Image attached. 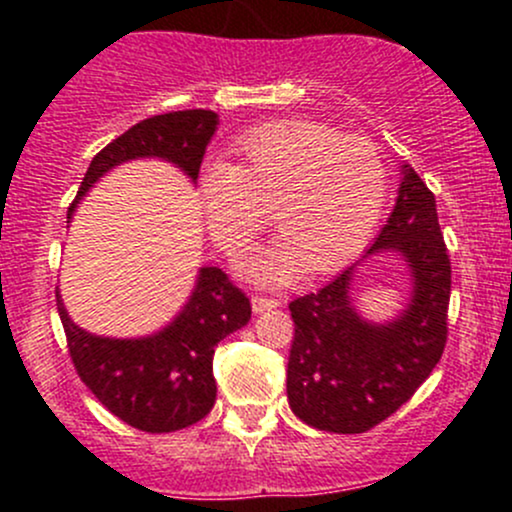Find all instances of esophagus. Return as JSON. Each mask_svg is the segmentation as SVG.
Returning <instances> with one entry per match:
<instances>
[{"mask_svg":"<svg viewBox=\"0 0 512 512\" xmlns=\"http://www.w3.org/2000/svg\"><path fill=\"white\" fill-rule=\"evenodd\" d=\"M277 304L280 302L275 297H252V312H267V309H275Z\"/></svg>","mask_w":512,"mask_h":512,"instance_id":"1","label":"esophagus"}]
</instances>
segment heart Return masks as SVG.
<instances>
[{"label": "heart", "mask_w": 512, "mask_h": 512, "mask_svg": "<svg viewBox=\"0 0 512 512\" xmlns=\"http://www.w3.org/2000/svg\"><path fill=\"white\" fill-rule=\"evenodd\" d=\"M237 165L210 160L198 178L215 245L235 257L267 223L280 240L245 262L257 282L329 275L352 262L384 213V160L369 141L317 121H275L235 141Z\"/></svg>", "instance_id": "obj_1"}]
</instances>
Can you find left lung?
<instances>
[{
  "instance_id": "obj_1",
  "label": "left lung",
  "mask_w": 512,
  "mask_h": 512,
  "mask_svg": "<svg viewBox=\"0 0 512 512\" xmlns=\"http://www.w3.org/2000/svg\"><path fill=\"white\" fill-rule=\"evenodd\" d=\"M389 220L366 255L394 250L411 272L409 307L371 324L352 304L354 265L289 302L294 339L287 399L294 416L329 433H364L399 411L441 359L448 337L451 260L436 198L409 165Z\"/></svg>"
}]
</instances>
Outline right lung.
<instances>
[{
  "mask_svg": "<svg viewBox=\"0 0 512 512\" xmlns=\"http://www.w3.org/2000/svg\"><path fill=\"white\" fill-rule=\"evenodd\" d=\"M215 128L218 113L205 108L160 113L136 123L91 160L69 218L96 180L126 160L163 158L195 183ZM56 309L81 381L113 416L146 433L180 431L210 414L218 394L215 347L245 327L252 314L250 299L220 267H200L188 304L151 337H96L71 322L59 292Z\"/></svg>",
  "mask_w": 512,
  "mask_h": 512,
  "instance_id": "add662e5",
  "label": "right lung"
}]
</instances>
